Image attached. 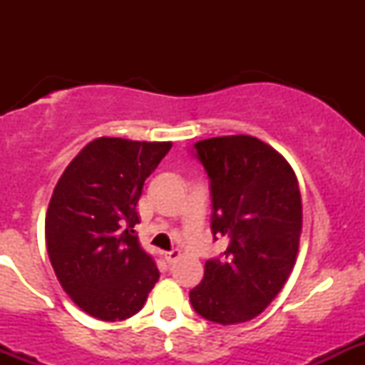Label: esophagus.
Listing matches in <instances>:
<instances>
[{"mask_svg":"<svg viewBox=\"0 0 365 365\" xmlns=\"http://www.w3.org/2000/svg\"><path fill=\"white\" fill-rule=\"evenodd\" d=\"M180 256H182V254H180L178 249H173V251H168V252H164V257H165V261H168L169 264H171V263H175V261L178 259Z\"/></svg>","mask_w":365,"mask_h":365,"instance_id":"34e87169","label":"esophagus"}]
</instances>
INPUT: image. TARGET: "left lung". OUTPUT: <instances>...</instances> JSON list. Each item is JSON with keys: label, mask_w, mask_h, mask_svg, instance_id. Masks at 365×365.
Returning <instances> with one entry per match:
<instances>
[{"label": "left lung", "mask_w": 365, "mask_h": 365, "mask_svg": "<svg viewBox=\"0 0 365 365\" xmlns=\"http://www.w3.org/2000/svg\"><path fill=\"white\" fill-rule=\"evenodd\" d=\"M192 153L210 178L213 238L222 235L227 249L206 261L190 304L208 322H249L277 297L295 264L302 231L297 176L252 135L205 139Z\"/></svg>", "instance_id": "8db88e82"}]
</instances>
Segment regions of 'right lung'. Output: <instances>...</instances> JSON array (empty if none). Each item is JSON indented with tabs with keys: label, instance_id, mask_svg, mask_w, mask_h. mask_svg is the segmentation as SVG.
<instances>
[{
	"label": "right lung",
	"instance_id": "obj_1",
	"mask_svg": "<svg viewBox=\"0 0 365 365\" xmlns=\"http://www.w3.org/2000/svg\"><path fill=\"white\" fill-rule=\"evenodd\" d=\"M169 150L171 143L98 138L54 187L46 215L51 264L61 288L93 318H130L159 281L134 226L145 180Z\"/></svg>",
	"mask_w": 365,
	"mask_h": 365
}]
</instances>
